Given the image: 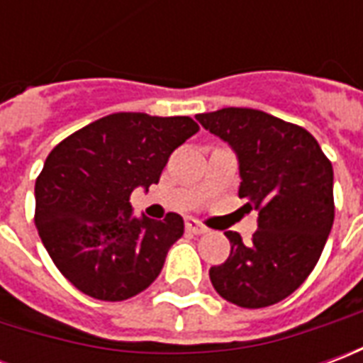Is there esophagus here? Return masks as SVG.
Listing matches in <instances>:
<instances>
[{
    "mask_svg": "<svg viewBox=\"0 0 363 363\" xmlns=\"http://www.w3.org/2000/svg\"><path fill=\"white\" fill-rule=\"evenodd\" d=\"M186 231H189V233H194V235H202L208 229H206L200 221L194 220V218H189V220H186Z\"/></svg>",
    "mask_w": 363,
    "mask_h": 363,
    "instance_id": "esophagus-1",
    "label": "esophagus"
}]
</instances>
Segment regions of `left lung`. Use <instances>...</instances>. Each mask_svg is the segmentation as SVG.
Here are the masks:
<instances>
[{"instance_id": "8db88e82", "label": "left lung", "mask_w": 363, "mask_h": 363, "mask_svg": "<svg viewBox=\"0 0 363 363\" xmlns=\"http://www.w3.org/2000/svg\"><path fill=\"white\" fill-rule=\"evenodd\" d=\"M210 134L235 151L239 198L259 212V229L245 245L228 231V260L210 268L223 299L259 309L294 294L317 264L335 221L333 165L305 128L255 108L196 114Z\"/></svg>"}]
</instances>
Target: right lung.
<instances>
[{"label":"right lung","mask_w":363,"mask_h":363,"mask_svg":"<svg viewBox=\"0 0 363 363\" xmlns=\"http://www.w3.org/2000/svg\"><path fill=\"white\" fill-rule=\"evenodd\" d=\"M189 116L116 112L60 142L35 184V223L54 264L85 296L122 301L150 288L184 233L179 213L134 216L130 194L157 184Z\"/></svg>","instance_id":"1"}]
</instances>
